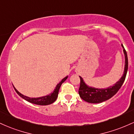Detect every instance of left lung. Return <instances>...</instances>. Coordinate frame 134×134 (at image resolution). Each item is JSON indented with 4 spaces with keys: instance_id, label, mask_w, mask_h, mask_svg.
Returning <instances> with one entry per match:
<instances>
[{
    "instance_id": "left-lung-1",
    "label": "left lung",
    "mask_w": 134,
    "mask_h": 134,
    "mask_svg": "<svg viewBox=\"0 0 134 134\" xmlns=\"http://www.w3.org/2000/svg\"><path fill=\"white\" fill-rule=\"evenodd\" d=\"M121 47H123V50L125 55V62L124 75L121 77V79L115 83L114 85L111 86L107 88L97 89L87 86L83 81L82 78L79 76L81 83H80L79 89V94L83 100L86 102L91 103H99L103 102L114 96L120 89L123 83L125 81L127 70H128V58H127V52L124 48L123 44H121Z\"/></svg>"
}]
</instances>
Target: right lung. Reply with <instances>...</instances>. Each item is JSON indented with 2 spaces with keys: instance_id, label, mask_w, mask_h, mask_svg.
Masks as SVG:
<instances>
[{
  "instance_id": "right-lung-1",
  "label": "right lung",
  "mask_w": 134,
  "mask_h": 134,
  "mask_svg": "<svg viewBox=\"0 0 134 134\" xmlns=\"http://www.w3.org/2000/svg\"><path fill=\"white\" fill-rule=\"evenodd\" d=\"M67 77H68V76L65 77V78H64V79L61 81V82L58 83L56 87H55L54 91H53V93H50V94L47 95V96L40 97V98H30V97L24 96L22 94L20 93L14 87V88L16 92L18 94V95H19V96H21V98H23V99L27 101L28 102L31 103L33 104H38V105H48V104L53 103L55 102V100H56L57 98L58 97V91H59L60 87L62 83L67 79Z\"/></svg>"
}]
</instances>
